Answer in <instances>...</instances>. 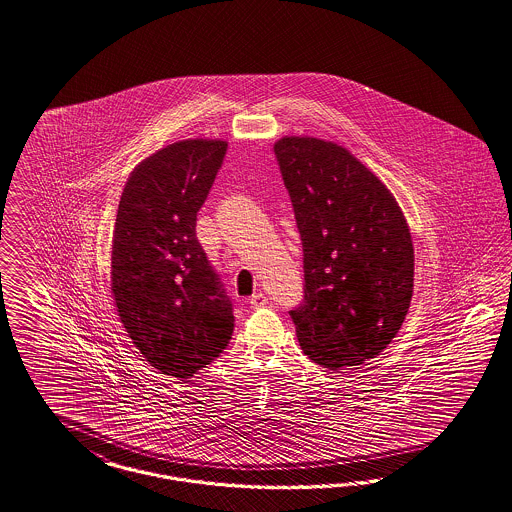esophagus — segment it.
I'll list each match as a JSON object with an SVG mask.
<instances>
[{
  "instance_id": "obj_1",
  "label": "esophagus",
  "mask_w": 512,
  "mask_h": 512,
  "mask_svg": "<svg viewBox=\"0 0 512 512\" xmlns=\"http://www.w3.org/2000/svg\"><path fill=\"white\" fill-rule=\"evenodd\" d=\"M250 306L252 308H264L267 306V296L264 292H256L252 298H250Z\"/></svg>"
}]
</instances>
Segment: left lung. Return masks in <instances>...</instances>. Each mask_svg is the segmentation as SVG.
<instances>
[{"label": "left lung", "mask_w": 512, "mask_h": 512, "mask_svg": "<svg viewBox=\"0 0 512 512\" xmlns=\"http://www.w3.org/2000/svg\"><path fill=\"white\" fill-rule=\"evenodd\" d=\"M275 155L304 246V304L290 312L304 354L329 371L377 357L401 329L415 254L392 191L346 147L285 135Z\"/></svg>", "instance_id": "8db88e82"}]
</instances>
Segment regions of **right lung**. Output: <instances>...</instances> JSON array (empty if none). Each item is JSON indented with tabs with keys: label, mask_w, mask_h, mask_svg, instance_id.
I'll use <instances>...</instances> for the list:
<instances>
[{
	"label": "right lung",
	"mask_w": 512,
	"mask_h": 512,
	"mask_svg": "<svg viewBox=\"0 0 512 512\" xmlns=\"http://www.w3.org/2000/svg\"><path fill=\"white\" fill-rule=\"evenodd\" d=\"M227 141L183 139L130 174L112 229L111 292L135 348L164 375L191 378L222 354L231 302L195 233Z\"/></svg>",
	"instance_id": "obj_1"
}]
</instances>
